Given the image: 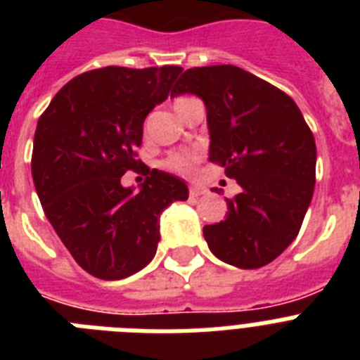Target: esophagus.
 <instances>
[{
	"mask_svg": "<svg viewBox=\"0 0 360 360\" xmlns=\"http://www.w3.org/2000/svg\"><path fill=\"white\" fill-rule=\"evenodd\" d=\"M207 188H203V186H191V196L192 198H198V196H203V194H207Z\"/></svg>",
	"mask_w": 360,
	"mask_h": 360,
	"instance_id": "esophagus-1",
	"label": "esophagus"
}]
</instances>
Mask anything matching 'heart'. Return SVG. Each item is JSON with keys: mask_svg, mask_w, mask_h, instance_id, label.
<instances>
[{"mask_svg": "<svg viewBox=\"0 0 360 360\" xmlns=\"http://www.w3.org/2000/svg\"><path fill=\"white\" fill-rule=\"evenodd\" d=\"M191 97H181L175 101V106H179L183 101ZM200 160V153L198 151H188V153H175L172 157H168L164 160V168L174 172V174L179 175H188L192 174V169L196 166V162Z\"/></svg>", "mask_w": 360, "mask_h": 360, "instance_id": "b5f03b06", "label": "heart"}]
</instances>
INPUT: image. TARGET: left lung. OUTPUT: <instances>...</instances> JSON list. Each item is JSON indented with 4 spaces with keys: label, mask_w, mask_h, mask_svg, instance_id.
I'll use <instances>...</instances> for the list:
<instances>
[{
    "label": "left lung",
    "mask_w": 360,
    "mask_h": 360,
    "mask_svg": "<svg viewBox=\"0 0 360 360\" xmlns=\"http://www.w3.org/2000/svg\"><path fill=\"white\" fill-rule=\"evenodd\" d=\"M183 93L205 103L209 160L240 186L226 198V219L203 228L209 250L239 269L263 267L291 245L312 202V130L290 95L236 65L185 70L172 95Z\"/></svg>",
    "instance_id": "1"
}]
</instances>
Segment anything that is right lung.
I'll return each mask as SVG.
<instances>
[{
  "instance_id": "obj_1",
  "label": "right lung",
  "mask_w": 360,
  "mask_h": 360,
  "mask_svg": "<svg viewBox=\"0 0 360 360\" xmlns=\"http://www.w3.org/2000/svg\"><path fill=\"white\" fill-rule=\"evenodd\" d=\"M181 67H103L65 84L39 117L31 175L41 205L70 256L101 280H121L151 262L158 219L185 202V181L138 158L143 121L168 98ZM129 169L148 175L138 193Z\"/></svg>"
}]
</instances>
